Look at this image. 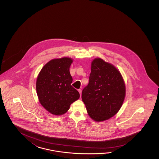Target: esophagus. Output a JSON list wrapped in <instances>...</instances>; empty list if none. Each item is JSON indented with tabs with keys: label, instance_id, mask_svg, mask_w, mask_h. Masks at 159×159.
<instances>
[{
	"label": "esophagus",
	"instance_id": "obj_1",
	"mask_svg": "<svg viewBox=\"0 0 159 159\" xmlns=\"http://www.w3.org/2000/svg\"><path fill=\"white\" fill-rule=\"evenodd\" d=\"M78 91H79V93H80V97H81V93H82V90H81V89H78Z\"/></svg>",
	"mask_w": 159,
	"mask_h": 159
}]
</instances>
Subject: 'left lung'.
Returning a JSON list of instances; mask_svg holds the SVG:
<instances>
[{
  "label": "left lung",
  "instance_id": "obj_1",
  "mask_svg": "<svg viewBox=\"0 0 159 159\" xmlns=\"http://www.w3.org/2000/svg\"><path fill=\"white\" fill-rule=\"evenodd\" d=\"M125 93V84L118 69L101 58L94 60L89 84L82 92V99L90 118L101 122L115 115L122 106Z\"/></svg>",
  "mask_w": 159,
  "mask_h": 159
}]
</instances>
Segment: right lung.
I'll return each instance as SVG.
<instances>
[{"instance_id":"right-lung-1","label":"right lung","mask_w":159,"mask_h":159,"mask_svg":"<svg viewBox=\"0 0 159 159\" xmlns=\"http://www.w3.org/2000/svg\"><path fill=\"white\" fill-rule=\"evenodd\" d=\"M73 60L64 57L48 62L41 70L36 81L39 102L51 114L66 113L70 105L80 98V93L71 85L73 78L69 68Z\"/></svg>"}]
</instances>
